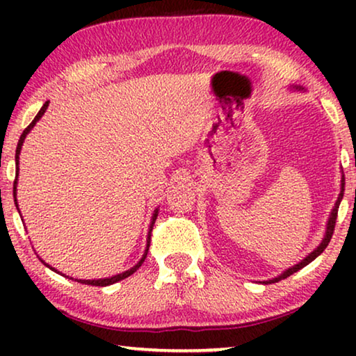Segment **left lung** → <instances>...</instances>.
I'll use <instances>...</instances> for the list:
<instances>
[{
  "label": "left lung",
  "mask_w": 356,
  "mask_h": 356,
  "mask_svg": "<svg viewBox=\"0 0 356 356\" xmlns=\"http://www.w3.org/2000/svg\"><path fill=\"white\" fill-rule=\"evenodd\" d=\"M290 89H296V90H301V87H290ZM343 191H345V177L342 175V178H340V193H339V197H337V201H335V204H334V207H332V211H330V216H329V218H327V223H325V233H324V238H323V241L319 243V246L318 248H314L313 251L309 252L308 256L305 257V259H301L298 264H295V266H291V267H289V269H285L284 272H282L280 275H277V277H274V279H270V280H264V282H261V284H275V282H279V280H284V279H286V277H290L291 274H295V272H298L300 269H303L305 266H308L309 262H313L316 257H318L321 252H323L325 248H327V245H329V241H330V238H332V233H334V227H335V220H337V212H339V206H340V201H342V197H343Z\"/></svg>",
  "instance_id": "obj_1"
}]
</instances>
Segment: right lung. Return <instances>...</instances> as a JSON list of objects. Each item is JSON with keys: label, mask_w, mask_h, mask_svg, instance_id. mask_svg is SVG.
<instances>
[{"label": "right lung", "mask_w": 356, "mask_h": 356, "mask_svg": "<svg viewBox=\"0 0 356 356\" xmlns=\"http://www.w3.org/2000/svg\"><path fill=\"white\" fill-rule=\"evenodd\" d=\"M48 104H50V102H45V104H43V106H42V108H40V111H38V113H37L35 118H33L32 123L29 124L26 129H24V133L21 134V139H19V143H17V147H16V179H14V202H16V207H17V211H19V206H17V199H16V196H17V177H19V154H21V149H22L24 139H26V136H27L29 133H31L33 126L37 124V121L42 118L43 113H45L47 108H48ZM157 216H159V207L155 209L154 213H152V218H150L149 233H147V245H145V251H144L143 257H140V259L138 261V264L133 266V267H131V269H128V270L121 272V274H116V275L106 277V279H94V280H82V279H74V280L79 282V284H86V285H94V286H106V285H113V284H116V282L123 280V279H126V277H129L131 274H134V272L138 270L140 266H143V262H144V259H145V256H147V251H149V246H150V232H152V227H154V223H155V218H157ZM40 261H42V259H40ZM42 262H43V264H45L47 267H50L51 270H55L56 274H60V272H58V270L55 269V267H51L50 264H47L45 261H42ZM63 275H65V274H63ZM65 277H67V275H65ZM67 279H71V280H72V277H67Z\"/></svg>", "instance_id": "1"}]
</instances>
